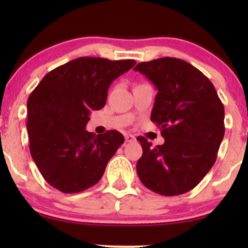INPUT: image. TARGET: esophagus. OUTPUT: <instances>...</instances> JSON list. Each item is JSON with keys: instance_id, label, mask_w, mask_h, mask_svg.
<instances>
[{"instance_id": "esophagus-1", "label": "esophagus", "mask_w": 248, "mask_h": 248, "mask_svg": "<svg viewBox=\"0 0 248 248\" xmlns=\"http://www.w3.org/2000/svg\"><path fill=\"white\" fill-rule=\"evenodd\" d=\"M124 139H126V142H133L134 140H135V136L132 135V134H129V133H126L124 134Z\"/></svg>"}]
</instances>
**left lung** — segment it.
<instances>
[{"label": "left lung", "mask_w": 248, "mask_h": 248, "mask_svg": "<svg viewBox=\"0 0 248 248\" xmlns=\"http://www.w3.org/2000/svg\"><path fill=\"white\" fill-rule=\"evenodd\" d=\"M134 70L157 88L152 121L164 143L153 147L139 136L143 154L136 171L144 186L163 196L192 190L210 171L225 134L224 105L213 84L191 64L164 57Z\"/></svg>", "instance_id": "left-lung-1"}]
</instances>
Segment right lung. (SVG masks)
Masks as SVG:
<instances>
[{
  "label": "right lung",
  "instance_id": "obj_1",
  "mask_svg": "<svg viewBox=\"0 0 248 248\" xmlns=\"http://www.w3.org/2000/svg\"><path fill=\"white\" fill-rule=\"evenodd\" d=\"M134 65V59L79 57L50 71L31 92L27 104L30 153L51 186L76 193L100 181L124 135L118 130L95 135L85 127L91 110L106 105L112 81Z\"/></svg>",
  "mask_w": 248,
  "mask_h": 248
}]
</instances>
